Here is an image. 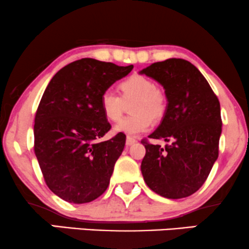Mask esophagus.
Here are the masks:
<instances>
[{
    "mask_svg": "<svg viewBox=\"0 0 249 249\" xmlns=\"http://www.w3.org/2000/svg\"><path fill=\"white\" fill-rule=\"evenodd\" d=\"M135 142H137V140L133 139V138L128 137L126 139V146H131V144H134Z\"/></svg>",
    "mask_w": 249,
    "mask_h": 249,
    "instance_id": "1",
    "label": "esophagus"
}]
</instances>
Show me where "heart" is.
I'll return each instance as SVG.
<instances>
[{
	"label": "heart",
	"instance_id": "1",
	"mask_svg": "<svg viewBox=\"0 0 249 249\" xmlns=\"http://www.w3.org/2000/svg\"><path fill=\"white\" fill-rule=\"evenodd\" d=\"M118 89L121 96L108 89L100 97V109L110 122H118L125 105L133 101L131 106L133 116L122 119L114 127L116 133L137 137L150 127L152 121L159 122L164 117L168 107L166 94L152 79L141 74H132L119 83Z\"/></svg>",
	"mask_w": 249,
	"mask_h": 249
}]
</instances>
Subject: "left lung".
Returning a JSON list of instances; mask_svg holds the SVG:
<instances>
[{
    "mask_svg": "<svg viewBox=\"0 0 249 249\" xmlns=\"http://www.w3.org/2000/svg\"><path fill=\"white\" fill-rule=\"evenodd\" d=\"M140 73L161 84L168 99L161 124L148 138L170 142L163 148L141 141L146 148L141 162L144 181L168 199L190 196L204 184L218 157V99L202 73L185 59L153 63Z\"/></svg>",
    "mask_w": 249,
    "mask_h": 249,
    "instance_id": "left-lung-1",
    "label": "left lung"
}]
</instances>
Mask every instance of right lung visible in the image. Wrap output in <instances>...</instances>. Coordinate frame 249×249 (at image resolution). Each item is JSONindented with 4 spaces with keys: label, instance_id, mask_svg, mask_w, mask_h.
Listing matches in <instances>:
<instances>
[{
    "label": "right lung",
    "instance_id": "1",
    "mask_svg": "<svg viewBox=\"0 0 249 249\" xmlns=\"http://www.w3.org/2000/svg\"><path fill=\"white\" fill-rule=\"evenodd\" d=\"M133 65L81 58L62 68L47 86L34 119V153L47 186L70 203L97 199L108 188L125 134L99 139L111 125L100 97Z\"/></svg>",
    "mask_w": 249,
    "mask_h": 249
}]
</instances>
